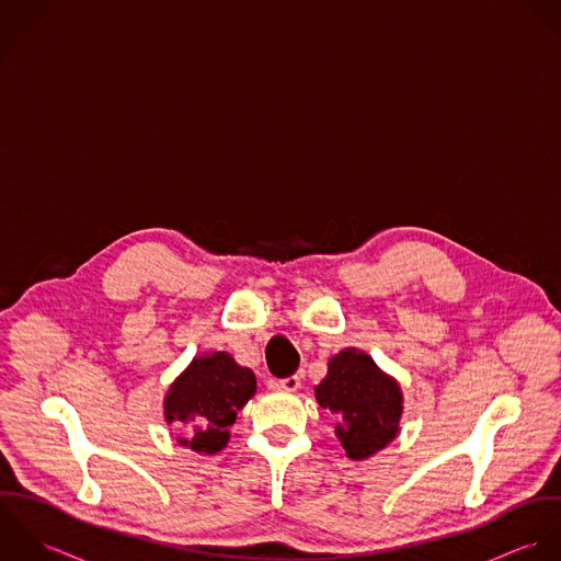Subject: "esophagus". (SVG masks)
<instances>
[{
    "label": "esophagus",
    "mask_w": 561,
    "mask_h": 561,
    "mask_svg": "<svg viewBox=\"0 0 561 561\" xmlns=\"http://www.w3.org/2000/svg\"><path fill=\"white\" fill-rule=\"evenodd\" d=\"M277 388L284 390V392H297V390L301 388V379H299L297 375L286 377V379H279V381H277Z\"/></svg>",
    "instance_id": "obj_1"
}]
</instances>
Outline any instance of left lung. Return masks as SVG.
Masks as SVG:
<instances>
[{
  "label": "left lung",
  "instance_id": "obj_1",
  "mask_svg": "<svg viewBox=\"0 0 561 561\" xmlns=\"http://www.w3.org/2000/svg\"><path fill=\"white\" fill-rule=\"evenodd\" d=\"M314 394L319 405L336 416L337 440L346 457L355 461L373 457L401 432L403 392L399 381L355 346L330 357L328 375Z\"/></svg>",
  "mask_w": 561,
  "mask_h": 561
}]
</instances>
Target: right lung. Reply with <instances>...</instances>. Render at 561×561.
Instances as JSON below:
<instances>
[{
	"instance_id": "1",
	"label": "right lung",
	"mask_w": 561,
	"mask_h": 561,
	"mask_svg": "<svg viewBox=\"0 0 561 561\" xmlns=\"http://www.w3.org/2000/svg\"><path fill=\"white\" fill-rule=\"evenodd\" d=\"M255 375L227 351L193 357L169 386L162 408L169 427L186 425L178 445L199 455H215L229 443V427L255 394Z\"/></svg>"
}]
</instances>
